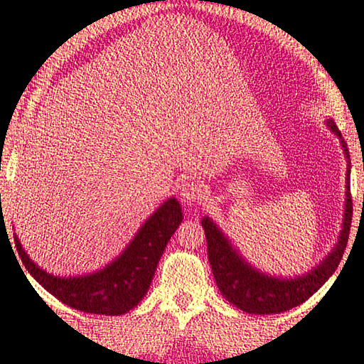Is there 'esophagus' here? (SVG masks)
Returning a JSON list of instances; mask_svg holds the SVG:
<instances>
[{
    "mask_svg": "<svg viewBox=\"0 0 364 364\" xmlns=\"http://www.w3.org/2000/svg\"><path fill=\"white\" fill-rule=\"evenodd\" d=\"M180 196H181V200H183L184 204L191 205L194 203H199V200L205 196V191H204V188L200 186L198 181L188 180L186 183L181 184Z\"/></svg>",
    "mask_w": 364,
    "mask_h": 364,
    "instance_id": "1",
    "label": "esophagus"
}]
</instances>
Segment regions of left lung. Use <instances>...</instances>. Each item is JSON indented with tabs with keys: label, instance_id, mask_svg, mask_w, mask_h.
<instances>
[{
	"label": "left lung",
	"instance_id": "1",
	"mask_svg": "<svg viewBox=\"0 0 364 364\" xmlns=\"http://www.w3.org/2000/svg\"><path fill=\"white\" fill-rule=\"evenodd\" d=\"M327 126L342 144L345 159H347V191H345V212L343 225L338 241L333 250L328 252L324 261L301 277L295 279H282L262 274L252 267L238 255L220 228L209 217L203 218V228L207 238V255L215 277L217 287L225 299L235 304L236 308L250 314H280L284 311L298 306L313 296L319 288L326 284L336 272L340 259L343 256L348 243V233L353 215V203L350 194V154L347 142L343 141L342 132L332 119H327Z\"/></svg>",
	"mask_w": 364,
	"mask_h": 364
}]
</instances>
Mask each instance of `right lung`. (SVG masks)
<instances>
[{"mask_svg":"<svg viewBox=\"0 0 364 364\" xmlns=\"http://www.w3.org/2000/svg\"><path fill=\"white\" fill-rule=\"evenodd\" d=\"M181 220L180 203L170 198L147 218L114 261L87 275L48 274L27 256L16 235L14 243L27 272L61 303L90 314L119 316L137 306L146 296L166 243Z\"/></svg>","mask_w":364,"mask_h":364,"instance_id":"add662e5","label":"right lung"}]
</instances>
